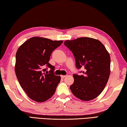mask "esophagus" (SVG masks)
I'll list each match as a JSON object with an SVG mask.
<instances>
[{
	"label": "esophagus",
	"mask_w": 127,
	"mask_h": 127,
	"mask_svg": "<svg viewBox=\"0 0 127 127\" xmlns=\"http://www.w3.org/2000/svg\"><path fill=\"white\" fill-rule=\"evenodd\" d=\"M66 76V75H61V77L62 78H65Z\"/></svg>",
	"instance_id": "34e87169"
}]
</instances>
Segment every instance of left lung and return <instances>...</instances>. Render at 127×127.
I'll use <instances>...</instances> for the list:
<instances>
[{"instance_id":"obj_1","label":"left lung","mask_w":127,"mask_h":127,"mask_svg":"<svg viewBox=\"0 0 127 127\" xmlns=\"http://www.w3.org/2000/svg\"><path fill=\"white\" fill-rule=\"evenodd\" d=\"M75 59L76 67L83 68V74H74L70 88L75 96L83 101L98 97L104 89L110 74V56L100 41L82 37L64 42Z\"/></svg>"}]
</instances>
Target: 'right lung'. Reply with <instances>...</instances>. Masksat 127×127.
Masks as SVG:
<instances>
[{"mask_svg":"<svg viewBox=\"0 0 127 127\" xmlns=\"http://www.w3.org/2000/svg\"><path fill=\"white\" fill-rule=\"evenodd\" d=\"M62 43V40L35 36L18 48L16 55V75L20 86L32 100L43 102L55 93L61 77L54 74L55 67L48 62L52 52ZM46 67L51 68L49 73L46 71Z\"/></svg>","mask_w":127,"mask_h":127,"instance_id":"1","label":"right lung"}]
</instances>
